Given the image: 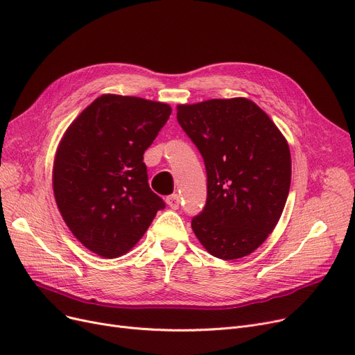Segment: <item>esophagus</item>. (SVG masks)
I'll return each instance as SVG.
<instances>
[{
	"mask_svg": "<svg viewBox=\"0 0 355 355\" xmlns=\"http://www.w3.org/2000/svg\"><path fill=\"white\" fill-rule=\"evenodd\" d=\"M166 204L170 206L173 210H177L180 207V196L178 194H171L166 197Z\"/></svg>",
	"mask_w": 355,
	"mask_h": 355,
	"instance_id": "esophagus-1",
	"label": "esophagus"
}]
</instances>
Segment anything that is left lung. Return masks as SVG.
Instances as JSON below:
<instances>
[{
  "label": "left lung",
  "mask_w": 355,
  "mask_h": 355,
  "mask_svg": "<svg viewBox=\"0 0 355 355\" xmlns=\"http://www.w3.org/2000/svg\"><path fill=\"white\" fill-rule=\"evenodd\" d=\"M177 121L207 173V201L191 220L193 232L218 259L250 254L276 227L289 194L286 139L245 98L180 105Z\"/></svg>",
  "instance_id": "obj_1"
}]
</instances>
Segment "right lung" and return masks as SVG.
I'll return each instance as SVG.
<instances>
[{
	"instance_id": "add662e5",
	"label": "right lung",
	"mask_w": 355,
	"mask_h": 355,
	"mask_svg": "<svg viewBox=\"0 0 355 355\" xmlns=\"http://www.w3.org/2000/svg\"><path fill=\"white\" fill-rule=\"evenodd\" d=\"M170 115L166 103L102 95L67 128L54 158V198L90 252L128 253L165 207L149 189L144 153Z\"/></svg>"
}]
</instances>
